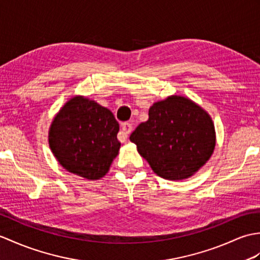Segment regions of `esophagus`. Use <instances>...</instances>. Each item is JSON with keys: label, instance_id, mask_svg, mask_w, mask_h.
<instances>
[{"label": "esophagus", "instance_id": "obj_1", "mask_svg": "<svg viewBox=\"0 0 260 260\" xmlns=\"http://www.w3.org/2000/svg\"><path fill=\"white\" fill-rule=\"evenodd\" d=\"M132 129H133V125L129 122L122 123V131H120L118 134V140L120 142H125L127 140L128 134L132 132Z\"/></svg>", "mask_w": 260, "mask_h": 260}]
</instances>
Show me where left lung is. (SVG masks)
I'll return each mask as SVG.
<instances>
[{
	"label": "left lung",
	"instance_id": "left-lung-1",
	"mask_svg": "<svg viewBox=\"0 0 260 260\" xmlns=\"http://www.w3.org/2000/svg\"><path fill=\"white\" fill-rule=\"evenodd\" d=\"M155 174L184 179L196 173L215 148L212 118L183 96H171L149 108L148 119L129 136Z\"/></svg>",
	"mask_w": 260,
	"mask_h": 260
}]
</instances>
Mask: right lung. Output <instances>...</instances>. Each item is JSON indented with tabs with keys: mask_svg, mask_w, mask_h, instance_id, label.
<instances>
[{
	"mask_svg": "<svg viewBox=\"0 0 260 260\" xmlns=\"http://www.w3.org/2000/svg\"><path fill=\"white\" fill-rule=\"evenodd\" d=\"M113 113L82 96L69 101L54 118L48 143L65 170L87 179L108 172L120 147Z\"/></svg>",
	"mask_w": 260,
	"mask_h": 260,
	"instance_id": "1",
	"label": "right lung"
}]
</instances>
